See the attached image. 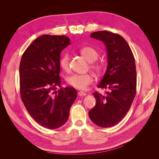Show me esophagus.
Returning a JSON list of instances; mask_svg holds the SVG:
<instances>
[{
    "instance_id": "34e87169",
    "label": "esophagus",
    "mask_w": 159,
    "mask_h": 159,
    "mask_svg": "<svg viewBox=\"0 0 159 159\" xmlns=\"http://www.w3.org/2000/svg\"><path fill=\"white\" fill-rule=\"evenodd\" d=\"M78 95L79 96H85V95H87V93L84 92V91H79V92L78 93Z\"/></svg>"
}]
</instances>
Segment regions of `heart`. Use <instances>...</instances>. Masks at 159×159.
Segmentation results:
<instances>
[{
    "instance_id": "obj_1",
    "label": "heart",
    "mask_w": 159,
    "mask_h": 159,
    "mask_svg": "<svg viewBox=\"0 0 159 159\" xmlns=\"http://www.w3.org/2000/svg\"><path fill=\"white\" fill-rule=\"evenodd\" d=\"M80 54L89 62H94L99 57L98 51L93 48L90 46H84L80 49ZM60 68L64 71H68L70 68V56L68 53H65L60 57L59 61ZM91 68L99 74L103 70V66L100 64H93L91 65ZM66 81L70 86L75 89L80 90H85L93 83V78L91 74H74L66 78Z\"/></svg>"
}]
</instances>
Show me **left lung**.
<instances>
[{
  "instance_id": "obj_1",
  "label": "left lung",
  "mask_w": 159,
  "mask_h": 159,
  "mask_svg": "<svg viewBox=\"0 0 159 159\" xmlns=\"http://www.w3.org/2000/svg\"><path fill=\"white\" fill-rule=\"evenodd\" d=\"M90 37L102 41L106 47L107 68L98 88L109 91L106 95L93 93L96 104L89 117L101 127H112L127 113L136 95L135 61L127 42L120 35L103 30L93 32Z\"/></svg>"
}]
</instances>
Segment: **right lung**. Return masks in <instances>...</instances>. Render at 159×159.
Wrapping results in <instances>:
<instances>
[{"label": "right lung", "mask_w": 159, "mask_h": 159, "mask_svg": "<svg viewBox=\"0 0 159 159\" xmlns=\"http://www.w3.org/2000/svg\"><path fill=\"white\" fill-rule=\"evenodd\" d=\"M71 44L66 36L42 35L24 52L19 68L22 101L30 116L42 127L66 123L77 98L74 88L60 87V53Z\"/></svg>", "instance_id": "right-lung-1"}]
</instances>
